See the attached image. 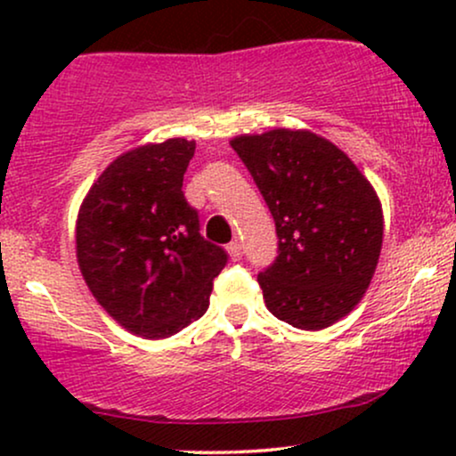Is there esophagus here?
Returning a JSON list of instances; mask_svg holds the SVG:
<instances>
[{
  "label": "esophagus",
  "mask_w": 456,
  "mask_h": 456,
  "mask_svg": "<svg viewBox=\"0 0 456 456\" xmlns=\"http://www.w3.org/2000/svg\"><path fill=\"white\" fill-rule=\"evenodd\" d=\"M227 253L233 261H240L242 259V244H240L238 240H233L232 244H227Z\"/></svg>",
  "instance_id": "1"
}]
</instances>
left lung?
Wrapping results in <instances>:
<instances>
[{"instance_id": "obj_1", "label": "left lung", "mask_w": 456, "mask_h": 456, "mask_svg": "<svg viewBox=\"0 0 456 456\" xmlns=\"http://www.w3.org/2000/svg\"><path fill=\"white\" fill-rule=\"evenodd\" d=\"M268 203L279 257L257 276L268 311L322 330L354 311L370 285L384 240L375 188L332 141L274 128L232 139Z\"/></svg>"}]
</instances>
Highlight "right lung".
Wrapping results in <instances>:
<instances>
[{"mask_svg": "<svg viewBox=\"0 0 456 456\" xmlns=\"http://www.w3.org/2000/svg\"><path fill=\"white\" fill-rule=\"evenodd\" d=\"M195 141L167 139L118 156L94 182L77 218V261L92 296L143 338L174 337L210 306L227 264L203 240L182 182Z\"/></svg>", "mask_w": 456, "mask_h": 456, "instance_id": "right-lung-1", "label": "right lung"}]
</instances>
